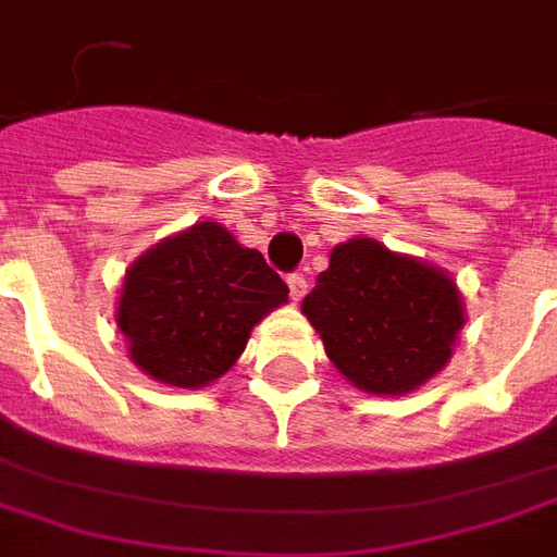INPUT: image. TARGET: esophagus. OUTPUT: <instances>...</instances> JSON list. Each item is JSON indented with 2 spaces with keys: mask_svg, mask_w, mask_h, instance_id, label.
<instances>
[{
  "mask_svg": "<svg viewBox=\"0 0 557 557\" xmlns=\"http://www.w3.org/2000/svg\"><path fill=\"white\" fill-rule=\"evenodd\" d=\"M287 287H290V299H294V302H299V299L305 296V290H308V282H305V275L290 273L287 275Z\"/></svg>",
  "mask_w": 557,
  "mask_h": 557,
  "instance_id": "1",
  "label": "esophagus"
}]
</instances>
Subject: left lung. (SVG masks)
<instances>
[{
	"mask_svg": "<svg viewBox=\"0 0 557 557\" xmlns=\"http://www.w3.org/2000/svg\"><path fill=\"white\" fill-rule=\"evenodd\" d=\"M302 313L341 375L375 396H403L441 373L463 329L453 275L373 237L334 246Z\"/></svg>",
	"mask_w": 557,
	"mask_h": 557,
	"instance_id": "left-lung-1",
	"label": "left lung"
}]
</instances>
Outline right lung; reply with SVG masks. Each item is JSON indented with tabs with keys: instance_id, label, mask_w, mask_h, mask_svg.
Instances as JSON below:
<instances>
[{
	"instance_id": "1",
	"label": "right lung",
	"mask_w": 557,
	"mask_h": 557,
	"mask_svg": "<svg viewBox=\"0 0 557 557\" xmlns=\"http://www.w3.org/2000/svg\"><path fill=\"white\" fill-rule=\"evenodd\" d=\"M284 302L287 284L258 249L220 223H196L125 270L116 325L146 375L196 391L228 373L255 325Z\"/></svg>"
}]
</instances>
